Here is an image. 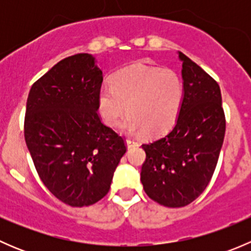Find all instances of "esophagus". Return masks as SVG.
I'll return each instance as SVG.
<instances>
[{
    "label": "esophagus",
    "mask_w": 251,
    "mask_h": 251,
    "mask_svg": "<svg viewBox=\"0 0 251 251\" xmlns=\"http://www.w3.org/2000/svg\"><path fill=\"white\" fill-rule=\"evenodd\" d=\"M137 142H136L135 140H131V138H127V140H126V146L128 147V148H131V147H133V146H137Z\"/></svg>",
    "instance_id": "esophagus-1"
}]
</instances>
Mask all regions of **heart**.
I'll use <instances>...</instances> for the list:
<instances>
[{"label":"heart","mask_w":251,"mask_h":251,"mask_svg":"<svg viewBox=\"0 0 251 251\" xmlns=\"http://www.w3.org/2000/svg\"><path fill=\"white\" fill-rule=\"evenodd\" d=\"M183 100V83L168 68L135 64L120 70L98 93V110L109 126H116L126 110L121 128L131 135L160 133L176 120Z\"/></svg>","instance_id":"heart-1"}]
</instances>
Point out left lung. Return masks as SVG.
I'll list each match as a JSON object with an SVG mask.
<instances>
[{"label":"left lung","instance_id":"8db88e82","mask_svg":"<svg viewBox=\"0 0 251 251\" xmlns=\"http://www.w3.org/2000/svg\"><path fill=\"white\" fill-rule=\"evenodd\" d=\"M183 100L173 130L142 144L141 182L147 196L168 207L191 204L209 184L226 131L220 86L178 52Z\"/></svg>","mask_w":251,"mask_h":251}]
</instances>
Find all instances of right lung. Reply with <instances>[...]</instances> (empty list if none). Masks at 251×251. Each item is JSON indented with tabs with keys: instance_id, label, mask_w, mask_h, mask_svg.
Returning a JSON list of instances; mask_svg holds the SVG:
<instances>
[{
	"instance_id": "obj_1",
	"label": "right lung",
	"mask_w": 251,
	"mask_h": 251,
	"mask_svg": "<svg viewBox=\"0 0 251 251\" xmlns=\"http://www.w3.org/2000/svg\"><path fill=\"white\" fill-rule=\"evenodd\" d=\"M103 73L88 53L60 60L32 85L24 136L40 178L57 199L88 206L109 192L126 153L98 115Z\"/></svg>"
}]
</instances>
